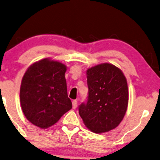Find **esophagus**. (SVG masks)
Wrapping results in <instances>:
<instances>
[{
  "instance_id": "34e87169",
  "label": "esophagus",
  "mask_w": 160,
  "mask_h": 160,
  "mask_svg": "<svg viewBox=\"0 0 160 160\" xmlns=\"http://www.w3.org/2000/svg\"><path fill=\"white\" fill-rule=\"evenodd\" d=\"M72 106L73 109H76V107H77V101L76 100H73L72 102Z\"/></svg>"
}]
</instances>
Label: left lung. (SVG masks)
<instances>
[{
	"label": "left lung",
	"instance_id": "left-lung-1",
	"mask_svg": "<svg viewBox=\"0 0 160 160\" xmlns=\"http://www.w3.org/2000/svg\"><path fill=\"white\" fill-rule=\"evenodd\" d=\"M88 99L78 107L87 128L96 133L116 128L123 119L128 104L127 80L120 68L101 63L87 71Z\"/></svg>",
	"mask_w": 160,
	"mask_h": 160
}]
</instances>
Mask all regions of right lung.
<instances>
[{"label":"right lung","instance_id":"add662e5","mask_svg":"<svg viewBox=\"0 0 160 160\" xmlns=\"http://www.w3.org/2000/svg\"><path fill=\"white\" fill-rule=\"evenodd\" d=\"M66 66L45 58L31 65L22 80L21 107L30 122L47 128L72 108L67 93Z\"/></svg>","mask_w":160,"mask_h":160}]
</instances>
